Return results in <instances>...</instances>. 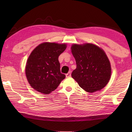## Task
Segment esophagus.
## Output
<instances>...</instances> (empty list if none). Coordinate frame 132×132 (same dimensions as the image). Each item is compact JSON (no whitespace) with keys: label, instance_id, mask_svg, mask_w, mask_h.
Instances as JSON below:
<instances>
[{"label":"esophagus","instance_id":"34e87169","mask_svg":"<svg viewBox=\"0 0 132 132\" xmlns=\"http://www.w3.org/2000/svg\"><path fill=\"white\" fill-rule=\"evenodd\" d=\"M70 76H71V73H70V72H68V73H67V74L66 75V77L67 78L70 77Z\"/></svg>","mask_w":132,"mask_h":132}]
</instances>
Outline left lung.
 Wrapping results in <instances>:
<instances>
[{
	"mask_svg": "<svg viewBox=\"0 0 132 132\" xmlns=\"http://www.w3.org/2000/svg\"><path fill=\"white\" fill-rule=\"evenodd\" d=\"M71 53L76 69L71 77L87 92L94 93L105 87L110 80V62L103 50L93 44H73Z\"/></svg>",
	"mask_w": 132,
	"mask_h": 132,
	"instance_id": "left-lung-1",
	"label": "left lung"
}]
</instances>
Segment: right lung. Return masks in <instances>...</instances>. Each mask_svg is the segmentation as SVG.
Returning <instances> with one entry per match:
<instances>
[{"label":"right lung","instance_id":"1","mask_svg":"<svg viewBox=\"0 0 132 132\" xmlns=\"http://www.w3.org/2000/svg\"><path fill=\"white\" fill-rule=\"evenodd\" d=\"M66 48L65 44L44 42L32 51L26 66V75L31 87L45 94L56 89L66 77L61 73L58 60Z\"/></svg>","mask_w":132,"mask_h":132}]
</instances>
